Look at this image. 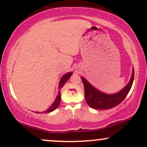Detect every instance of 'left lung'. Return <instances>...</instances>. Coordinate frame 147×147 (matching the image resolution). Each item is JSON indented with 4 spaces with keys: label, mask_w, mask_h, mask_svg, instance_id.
<instances>
[{
    "label": "left lung",
    "mask_w": 147,
    "mask_h": 147,
    "mask_svg": "<svg viewBox=\"0 0 147 147\" xmlns=\"http://www.w3.org/2000/svg\"><path fill=\"white\" fill-rule=\"evenodd\" d=\"M83 84L84 86L85 98L88 105L93 109H109L116 107L125 99L130 91L134 78V69L129 84L121 91L113 94H107L103 93L93 87L86 79L83 77Z\"/></svg>",
    "instance_id": "obj_1"
}]
</instances>
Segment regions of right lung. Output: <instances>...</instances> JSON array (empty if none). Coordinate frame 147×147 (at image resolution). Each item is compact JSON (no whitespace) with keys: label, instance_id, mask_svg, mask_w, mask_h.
Returning a JSON list of instances; mask_svg holds the SVG:
<instances>
[{"label":"right lung","instance_id":"obj_1","mask_svg":"<svg viewBox=\"0 0 147 147\" xmlns=\"http://www.w3.org/2000/svg\"><path fill=\"white\" fill-rule=\"evenodd\" d=\"M72 75V72H68V73H67V74H66V75H64L63 76L62 78L61 79V80H60V81H59V87H58V89H59V92H58V94L56 97L55 100L53 103L52 104V105H51V107L47 109V110L45 111L44 112L49 113V112H53V111L55 110V109L59 105L60 101H61V94H60V89L63 87V85L66 84V81L68 80V79L70 78V76H71ZM37 113H40V112H37Z\"/></svg>","mask_w":147,"mask_h":147}]
</instances>
